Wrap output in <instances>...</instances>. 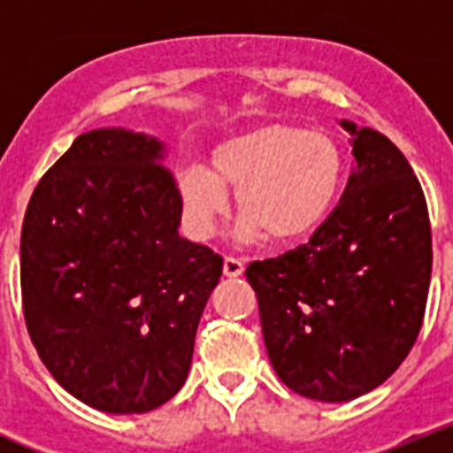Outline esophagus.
<instances>
[{
    "label": "esophagus",
    "mask_w": 453,
    "mask_h": 453,
    "mask_svg": "<svg viewBox=\"0 0 453 453\" xmlns=\"http://www.w3.org/2000/svg\"><path fill=\"white\" fill-rule=\"evenodd\" d=\"M224 276H229V279H235L245 272V263L238 261V258H224V267H222Z\"/></svg>",
    "instance_id": "34e87169"
}]
</instances>
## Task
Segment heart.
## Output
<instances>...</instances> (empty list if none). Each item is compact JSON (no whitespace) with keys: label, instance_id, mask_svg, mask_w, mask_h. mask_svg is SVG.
Instances as JSON below:
<instances>
[{"label":"heart","instance_id":"heart-1","mask_svg":"<svg viewBox=\"0 0 453 453\" xmlns=\"http://www.w3.org/2000/svg\"><path fill=\"white\" fill-rule=\"evenodd\" d=\"M345 181V154L329 134L272 122L231 135L211 156V172L192 165L179 174V199L190 234L213 235L235 195L242 245L297 242L322 226Z\"/></svg>","mask_w":453,"mask_h":453}]
</instances>
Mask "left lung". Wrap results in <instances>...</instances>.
<instances>
[{
  "instance_id": "1",
  "label": "left lung",
  "mask_w": 453,
  "mask_h": 453,
  "mask_svg": "<svg viewBox=\"0 0 453 453\" xmlns=\"http://www.w3.org/2000/svg\"><path fill=\"white\" fill-rule=\"evenodd\" d=\"M340 127L354 167L334 213L306 245L245 272L279 379L329 403L367 395L402 365L422 329L434 261L406 156L379 131Z\"/></svg>"
}]
</instances>
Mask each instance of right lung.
<instances>
[{
  "mask_svg": "<svg viewBox=\"0 0 453 453\" xmlns=\"http://www.w3.org/2000/svg\"><path fill=\"white\" fill-rule=\"evenodd\" d=\"M165 142L108 127L79 135L35 186L19 240L27 329L70 395L147 413L186 383L222 258L179 235Z\"/></svg>",
  "mask_w": 453,
  "mask_h": 453,
  "instance_id": "add662e5",
  "label": "right lung"
}]
</instances>
